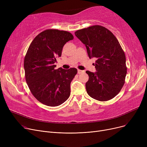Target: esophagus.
I'll return each mask as SVG.
<instances>
[{
	"instance_id": "esophagus-1",
	"label": "esophagus",
	"mask_w": 147,
	"mask_h": 147,
	"mask_svg": "<svg viewBox=\"0 0 147 147\" xmlns=\"http://www.w3.org/2000/svg\"><path fill=\"white\" fill-rule=\"evenodd\" d=\"M84 73L83 70H81V69H78V74H81V73Z\"/></svg>"
}]
</instances>
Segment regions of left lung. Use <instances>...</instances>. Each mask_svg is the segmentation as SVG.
<instances>
[{
	"label": "left lung",
	"mask_w": 147,
	"mask_h": 147,
	"mask_svg": "<svg viewBox=\"0 0 147 147\" xmlns=\"http://www.w3.org/2000/svg\"><path fill=\"white\" fill-rule=\"evenodd\" d=\"M75 35L85 45L89 58L97 59L94 64L96 71H86L88 94L99 101L113 99L124 85L127 73L126 56L117 38L98 25L79 30Z\"/></svg>",
	"instance_id": "obj_1"
}]
</instances>
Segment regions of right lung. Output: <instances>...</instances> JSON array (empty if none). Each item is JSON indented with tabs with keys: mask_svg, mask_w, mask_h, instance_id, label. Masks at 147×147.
Listing matches in <instances>:
<instances>
[{
	"mask_svg": "<svg viewBox=\"0 0 147 147\" xmlns=\"http://www.w3.org/2000/svg\"><path fill=\"white\" fill-rule=\"evenodd\" d=\"M73 38L66 31L48 29L29 46L24 61L26 80L33 95L46 105L58 106L70 95V83L78 69H55L54 64L61 56L64 45Z\"/></svg>",
	"mask_w": 147,
	"mask_h": 147,
	"instance_id": "add662e5",
	"label": "right lung"
}]
</instances>
